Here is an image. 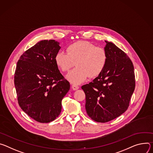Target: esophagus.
Listing matches in <instances>:
<instances>
[{
    "label": "esophagus",
    "instance_id": "1",
    "mask_svg": "<svg viewBox=\"0 0 153 153\" xmlns=\"http://www.w3.org/2000/svg\"><path fill=\"white\" fill-rule=\"evenodd\" d=\"M72 89L74 91H76V90H78L79 89V87L77 85H76V84H72Z\"/></svg>",
    "mask_w": 153,
    "mask_h": 153
}]
</instances>
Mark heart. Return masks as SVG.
I'll return each mask as SVG.
<instances>
[{
	"mask_svg": "<svg viewBox=\"0 0 153 153\" xmlns=\"http://www.w3.org/2000/svg\"><path fill=\"white\" fill-rule=\"evenodd\" d=\"M56 65L62 72L76 67L66 75V78L75 84L85 81L89 76H97L103 71L107 62L106 51L87 41H78L68 46L66 53L59 52L55 56Z\"/></svg>",
	"mask_w": 153,
	"mask_h": 153,
	"instance_id": "b5f03b06",
	"label": "heart"
}]
</instances>
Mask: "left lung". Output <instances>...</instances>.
Here are the masks:
<instances>
[{
    "instance_id": "left-lung-1",
    "label": "left lung",
    "mask_w": 153,
    "mask_h": 153,
    "mask_svg": "<svg viewBox=\"0 0 153 153\" xmlns=\"http://www.w3.org/2000/svg\"><path fill=\"white\" fill-rule=\"evenodd\" d=\"M105 42L107 62L104 69L92 82L81 87L86 95L88 115L100 123L109 122L123 114L135 89L132 61L114 44Z\"/></svg>"
}]
</instances>
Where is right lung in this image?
<instances>
[{"instance_id": "obj_1", "label": "right lung", "mask_w": 153, "mask_h": 153, "mask_svg": "<svg viewBox=\"0 0 153 153\" xmlns=\"http://www.w3.org/2000/svg\"><path fill=\"white\" fill-rule=\"evenodd\" d=\"M61 47L55 40L39 41L21 55L17 63L14 86L19 105L40 123L59 116L61 101L70 83L60 73L55 61Z\"/></svg>"}]
</instances>
